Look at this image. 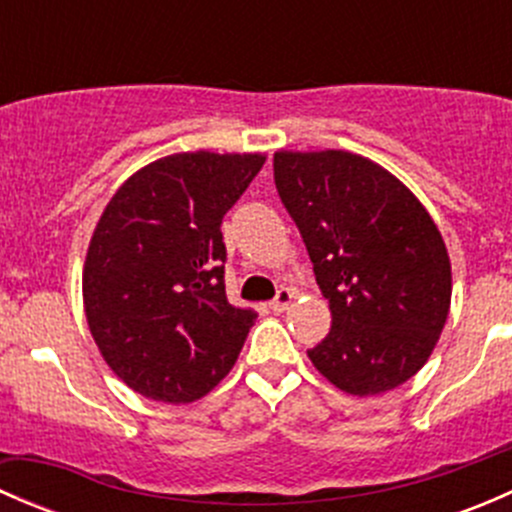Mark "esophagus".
<instances>
[{
  "label": "esophagus",
  "mask_w": 512,
  "mask_h": 512,
  "mask_svg": "<svg viewBox=\"0 0 512 512\" xmlns=\"http://www.w3.org/2000/svg\"><path fill=\"white\" fill-rule=\"evenodd\" d=\"M292 299H294L292 289L282 287L280 292H277V297L270 302V309H272V312H285L289 304H292Z\"/></svg>",
  "instance_id": "esophagus-1"
}]
</instances>
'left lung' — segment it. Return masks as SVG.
Returning <instances> with one entry per match:
<instances>
[{"instance_id":"obj_1","label":"left lung","mask_w":512,"mask_h":512,"mask_svg":"<svg viewBox=\"0 0 512 512\" xmlns=\"http://www.w3.org/2000/svg\"><path fill=\"white\" fill-rule=\"evenodd\" d=\"M275 185L332 309L312 364L354 396L409 381L451 307V260L431 215L389 170L347 151H277Z\"/></svg>"}]
</instances>
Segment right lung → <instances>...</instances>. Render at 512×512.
<instances>
[{
  "label": "right lung",
  "mask_w": 512,
  "mask_h": 512,
  "mask_svg": "<svg viewBox=\"0 0 512 512\" xmlns=\"http://www.w3.org/2000/svg\"><path fill=\"white\" fill-rule=\"evenodd\" d=\"M260 153H175L133 173L98 220L84 309L113 374L141 396L188 404L235 366L255 309L225 294L223 218Z\"/></svg>",
  "instance_id": "obj_1"
}]
</instances>
